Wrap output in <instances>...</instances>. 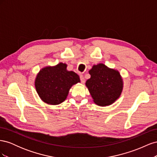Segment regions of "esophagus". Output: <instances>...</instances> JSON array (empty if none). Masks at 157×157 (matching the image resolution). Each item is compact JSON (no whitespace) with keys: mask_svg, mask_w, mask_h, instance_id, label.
<instances>
[{"mask_svg":"<svg viewBox=\"0 0 157 157\" xmlns=\"http://www.w3.org/2000/svg\"><path fill=\"white\" fill-rule=\"evenodd\" d=\"M80 81H81V82L82 84H84L85 82V79H84V77L82 75H80Z\"/></svg>","mask_w":157,"mask_h":157,"instance_id":"obj_1","label":"esophagus"}]
</instances>
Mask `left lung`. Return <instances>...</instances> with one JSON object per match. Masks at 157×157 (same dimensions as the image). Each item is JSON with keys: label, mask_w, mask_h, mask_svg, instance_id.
<instances>
[{"label": "left lung", "mask_w": 157, "mask_h": 157, "mask_svg": "<svg viewBox=\"0 0 157 157\" xmlns=\"http://www.w3.org/2000/svg\"><path fill=\"white\" fill-rule=\"evenodd\" d=\"M91 77L86 86L94 102L99 106L111 105L120 97L123 88V81L117 70L99 63L93 65L89 71Z\"/></svg>", "instance_id": "8db88e82"}]
</instances>
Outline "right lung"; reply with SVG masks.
Wrapping results in <instances>:
<instances>
[{
	"label": "right lung",
	"instance_id": "obj_1",
	"mask_svg": "<svg viewBox=\"0 0 157 157\" xmlns=\"http://www.w3.org/2000/svg\"><path fill=\"white\" fill-rule=\"evenodd\" d=\"M80 82L77 73L67 71V64L59 63L42 68L36 75L35 86L42 101L58 105L67 98L71 86Z\"/></svg>",
	"mask_w": 157,
	"mask_h": 157
}]
</instances>
